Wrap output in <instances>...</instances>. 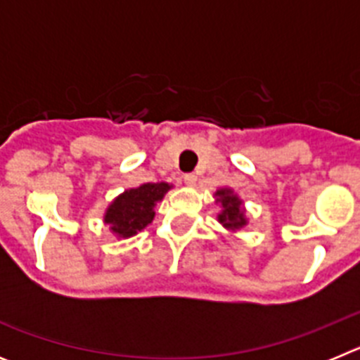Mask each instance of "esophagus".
<instances>
[{"instance_id": "1", "label": "esophagus", "mask_w": 360, "mask_h": 360, "mask_svg": "<svg viewBox=\"0 0 360 360\" xmlns=\"http://www.w3.org/2000/svg\"><path fill=\"white\" fill-rule=\"evenodd\" d=\"M196 180H198V178H196L195 173H186V174H184V182H186L187 186H195Z\"/></svg>"}]
</instances>
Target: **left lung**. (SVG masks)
I'll return each mask as SVG.
<instances>
[{"label":"left lung","instance_id":"obj_1","mask_svg":"<svg viewBox=\"0 0 360 360\" xmlns=\"http://www.w3.org/2000/svg\"><path fill=\"white\" fill-rule=\"evenodd\" d=\"M216 202L221 203V212L218 214V221L229 231H238V229L247 225L245 211L241 207V200L234 195L232 189H218L216 191Z\"/></svg>","mask_w":360,"mask_h":360}]
</instances>
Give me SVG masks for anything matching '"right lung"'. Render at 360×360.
I'll return each mask as SVG.
<instances>
[{"label":"right lung","mask_w":360,"mask_h":360,"mask_svg":"<svg viewBox=\"0 0 360 360\" xmlns=\"http://www.w3.org/2000/svg\"><path fill=\"white\" fill-rule=\"evenodd\" d=\"M171 189L169 184H142L141 187L124 191L110 203L104 224L117 238H131L148 227L155 218V205Z\"/></svg>","instance_id":"right-lung-1"}]
</instances>
